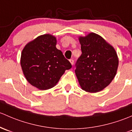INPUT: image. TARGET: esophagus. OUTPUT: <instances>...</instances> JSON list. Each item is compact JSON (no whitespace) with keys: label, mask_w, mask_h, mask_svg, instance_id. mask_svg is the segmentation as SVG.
Here are the masks:
<instances>
[{"label":"esophagus","mask_w":132,"mask_h":132,"mask_svg":"<svg viewBox=\"0 0 132 132\" xmlns=\"http://www.w3.org/2000/svg\"><path fill=\"white\" fill-rule=\"evenodd\" d=\"M69 62H70V63L72 64V65H74V60H73V59L69 60Z\"/></svg>","instance_id":"esophagus-1"}]
</instances>
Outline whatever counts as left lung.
Segmentation results:
<instances>
[{"label":"left lung","instance_id":"1","mask_svg":"<svg viewBox=\"0 0 132 132\" xmlns=\"http://www.w3.org/2000/svg\"><path fill=\"white\" fill-rule=\"evenodd\" d=\"M82 54L76 63L75 72L82 89L96 93L108 86L114 78L118 56L112 46L95 33L80 37Z\"/></svg>","mask_w":132,"mask_h":132}]
</instances>
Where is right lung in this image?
I'll use <instances>...</instances> for the list:
<instances>
[{
	"mask_svg": "<svg viewBox=\"0 0 132 132\" xmlns=\"http://www.w3.org/2000/svg\"><path fill=\"white\" fill-rule=\"evenodd\" d=\"M56 37L50 34L39 36L27 44L21 56V66L30 85L44 90L56 85L71 63L56 47Z\"/></svg>",
	"mask_w": 132,
	"mask_h": 132,
	"instance_id": "obj_1",
	"label": "right lung"
}]
</instances>
